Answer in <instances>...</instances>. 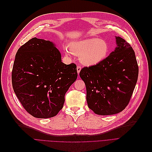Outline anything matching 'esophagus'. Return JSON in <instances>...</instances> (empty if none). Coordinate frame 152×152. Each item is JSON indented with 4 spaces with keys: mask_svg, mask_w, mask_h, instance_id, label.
<instances>
[{
    "mask_svg": "<svg viewBox=\"0 0 152 152\" xmlns=\"http://www.w3.org/2000/svg\"><path fill=\"white\" fill-rule=\"evenodd\" d=\"M81 69H82V67H81V66H77V70L78 74H79V73H80V72Z\"/></svg>",
    "mask_w": 152,
    "mask_h": 152,
    "instance_id": "34e87169",
    "label": "esophagus"
}]
</instances>
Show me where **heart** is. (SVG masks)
Wrapping results in <instances>:
<instances>
[{"instance_id": "heart-1", "label": "heart", "mask_w": 152, "mask_h": 152, "mask_svg": "<svg viewBox=\"0 0 152 152\" xmlns=\"http://www.w3.org/2000/svg\"><path fill=\"white\" fill-rule=\"evenodd\" d=\"M67 54L80 56L81 62L86 66H95L103 62L110 53V46L104 39L98 38L86 39L72 42L65 48Z\"/></svg>"}]
</instances>
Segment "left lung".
Listing matches in <instances>:
<instances>
[{"label": "left lung", "instance_id": "8db88e82", "mask_svg": "<svg viewBox=\"0 0 152 152\" xmlns=\"http://www.w3.org/2000/svg\"><path fill=\"white\" fill-rule=\"evenodd\" d=\"M118 47L101 63L85 67L80 77L85 83L88 107L99 115L123 111L129 104L138 78L134 50L125 39L115 37Z\"/></svg>", "mask_w": 152, "mask_h": 152}]
</instances>
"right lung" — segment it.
Segmentation results:
<instances>
[{
    "instance_id": "right-lung-1",
    "label": "right lung",
    "mask_w": 152,
    "mask_h": 152,
    "mask_svg": "<svg viewBox=\"0 0 152 152\" xmlns=\"http://www.w3.org/2000/svg\"><path fill=\"white\" fill-rule=\"evenodd\" d=\"M77 78L76 65L63 63L52 42L37 38L18 49L12 72L14 92L24 109L37 118L58 114Z\"/></svg>"
}]
</instances>
